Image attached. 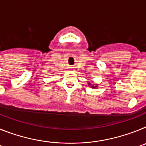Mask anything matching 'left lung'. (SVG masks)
I'll list each match as a JSON object with an SVG mask.
<instances>
[{"instance_id":"left-lung-1","label":"left lung","mask_w":146,"mask_h":146,"mask_svg":"<svg viewBox=\"0 0 146 146\" xmlns=\"http://www.w3.org/2000/svg\"><path fill=\"white\" fill-rule=\"evenodd\" d=\"M89 84H90V83H89ZM92 87H94V86H92Z\"/></svg>"}]
</instances>
